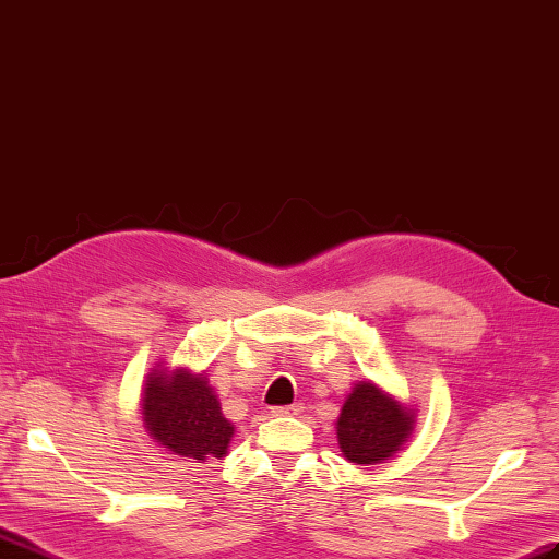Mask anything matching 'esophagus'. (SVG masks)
Wrapping results in <instances>:
<instances>
[{"label":"esophagus","mask_w":559,"mask_h":559,"mask_svg":"<svg viewBox=\"0 0 559 559\" xmlns=\"http://www.w3.org/2000/svg\"><path fill=\"white\" fill-rule=\"evenodd\" d=\"M300 409H302L300 405H281V407H271V414H274V417H295Z\"/></svg>","instance_id":"obj_1"}]
</instances>
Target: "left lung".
Wrapping results in <instances>:
<instances>
[{
	"mask_svg": "<svg viewBox=\"0 0 559 559\" xmlns=\"http://www.w3.org/2000/svg\"><path fill=\"white\" fill-rule=\"evenodd\" d=\"M414 417L397 400L361 381L347 395L338 419V443L343 455L357 464L388 460L412 433Z\"/></svg>",
	"mask_w": 559,
	"mask_h": 559,
	"instance_id": "1",
	"label": "left lung"
}]
</instances>
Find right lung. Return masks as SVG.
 <instances>
[{"label":"right lung","instance_id":"right-lung-1","mask_svg":"<svg viewBox=\"0 0 559 559\" xmlns=\"http://www.w3.org/2000/svg\"><path fill=\"white\" fill-rule=\"evenodd\" d=\"M142 419L159 445L200 462L224 457L233 438L210 381L204 373L192 376L183 369L150 376L142 393Z\"/></svg>","mask_w":559,"mask_h":559}]
</instances>
